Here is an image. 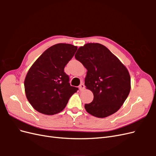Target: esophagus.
I'll use <instances>...</instances> for the list:
<instances>
[{
  "label": "esophagus",
  "mask_w": 156,
  "mask_h": 156,
  "mask_svg": "<svg viewBox=\"0 0 156 156\" xmlns=\"http://www.w3.org/2000/svg\"><path fill=\"white\" fill-rule=\"evenodd\" d=\"M84 89V84L81 83V84L79 85V90H81V91H82V90H83Z\"/></svg>",
  "instance_id": "1"
}]
</instances>
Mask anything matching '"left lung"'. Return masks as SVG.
<instances>
[{"instance_id":"8db88e82","label":"left lung","mask_w":156,"mask_h":156,"mask_svg":"<svg viewBox=\"0 0 156 156\" xmlns=\"http://www.w3.org/2000/svg\"><path fill=\"white\" fill-rule=\"evenodd\" d=\"M75 57L87 69V89L94 94L93 101L84 105L87 112L105 118L119 110L131 90L128 70L105 46L88 43L80 47Z\"/></svg>"}]
</instances>
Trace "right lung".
Instances as JSON below:
<instances>
[{"instance_id": "obj_1", "label": "right lung", "mask_w": 156, "mask_h": 156, "mask_svg": "<svg viewBox=\"0 0 156 156\" xmlns=\"http://www.w3.org/2000/svg\"><path fill=\"white\" fill-rule=\"evenodd\" d=\"M77 47L57 44L50 47L32 65L24 81L26 97L35 110L53 115L62 111L78 88L71 87L64 67Z\"/></svg>"}]
</instances>
